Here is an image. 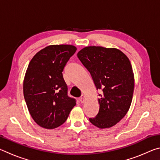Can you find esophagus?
I'll return each mask as SVG.
<instances>
[{"label":"esophagus","mask_w":160,"mask_h":160,"mask_svg":"<svg viewBox=\"0 0 160 160\" xmlns=\"http://www.w3.org/2000/svg\"><path fill=\"white\" fill-rule=\"evenodd\" d=\"M79 99H80V101L81 103H83L84 102H85V95H83V94H82V95L80 97Z\"/></svg>","instance_id":"34e87169"}]
</instances>
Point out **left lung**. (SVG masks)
Here are the masks:
<instances>
[{
    "mask_svg": "<svg viewBox=\"0 0 160 160\" xmlns=\"http://www.w3.org/2000/svg\"><path fill=\"white\" fill-rule=\"evenodd\" d=\"M101 90L99 109L90 122L99 128L115 126L128 112L134 90V74L128 58L116 48L86 47L77 54Z\"/></svg>",
    "mask_w": 160,
    "mask_h": 160,
    "instance_id": "left-lung-1",
    "label": "left lung"
}]
</instances>
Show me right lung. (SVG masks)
I'll list each match as a JSON object with an SVG mask.
<instances>
[{
	"instance_id": "obj_1",
	"label": "right lung",
	"mask_w": 160,
	"mask_h": 160,
	"mask_svg": "<svg viewBox=\"0 0 160 160\" xmlns=\"http://www.w3.org/2000/svg\"><path fill=\"white\" fill-rule=\"evenodd\" d=\"M77 48L50 45L32 58L23 82V94L29 112L39 126L53 129L61 126L76 103L67 95L64 67Z\"/></svg>"
}]
</instances>
